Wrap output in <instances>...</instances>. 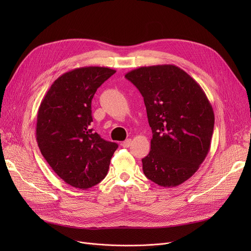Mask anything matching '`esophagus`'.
Returning a JSON list of instances; mask_svg holds the SVG:
<instances>
[{"instance_id": "esophagus-1", "label": "esophagus", "mask_w": 251, "mask_h": 251, "mask_svg": "<svg viewBox=\"0 0 251 251\" xmlns=\"http://www.w3.org/2000/svg\"><path fill=\"white\" fill-rule=\"evenodd\" d=\"M131 142H132V141H131L130 138H129V139H126L125 141L122 142V147H123V148H129V147L131 146Z\"/></svg>"}]
</instances>
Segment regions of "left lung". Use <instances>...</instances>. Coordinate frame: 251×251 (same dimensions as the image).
Here are the masks:
<instances>
[{
	"instance_id": "left-lung-1",
	"label": "left lung",
	"mask_w": 251,
	"mask_h": 251,
	"mask_svg": "<svg viewBox=\"0 0 251 251\" xmlns=\"http://www.w3.org/2000/svg\"><path fill=\"white\" fill-rule=\"evenodd\" d=\"M125 77L143 97L152 131L143 173L160 186H178L199 170L209 151L212 104L201 85L175 65L140 67Z\"/></svg>"
}]
</instances>
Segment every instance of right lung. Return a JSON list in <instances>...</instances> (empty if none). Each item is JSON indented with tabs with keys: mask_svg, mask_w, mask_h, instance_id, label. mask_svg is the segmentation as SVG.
<instances>
[{
	"mask_svg": "<svg viewBox=\"0 0 251 251\" xmlns=\"http://www.w3.org/2000/svg\"><path fill=\"white\" fill-rule=\"evenodd\" d=\"M116 71L81 67L51 84L37 112L36 141L54 172L69 185L87 189L108 174L118 144L102 139L90 127L91 100Z\"/></svg>",
	"mask_w": 251,
	"mask_h": 251,
	"instance_id": "1",
	"label": "right lung"
}]
</instances>
